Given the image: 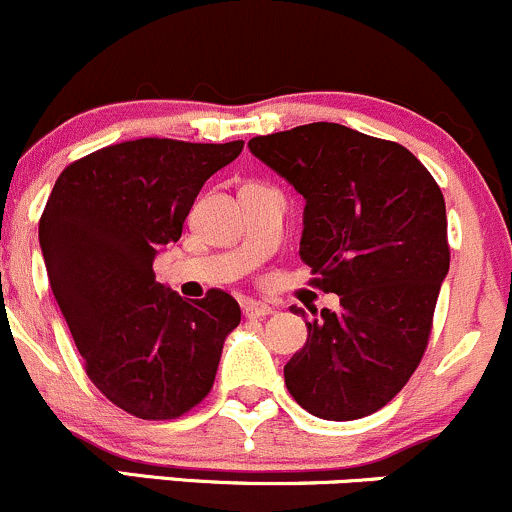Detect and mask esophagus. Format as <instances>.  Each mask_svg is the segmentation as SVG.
Returning a JSON list of instances; mask_svg holds the SVG:
<instances>
[{
    "label": "esophagus",
    "instance_id": "1",
    "mask_svg": "<svg viewBox=\"0 0 512 512\" xmlns=\"http://www.w3.org/2000/svg\"><path fill=\"white\" fill-rule=\"evenodd\" d=\"M242 314H245L247 319H265V316L274 314V309L270 304H265V301L247 299L245 304H242Z\"/></svg>",
    "mask_w": 512,
    "mask_h": 512
}]
</instances>
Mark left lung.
Masks as SVG:
<instances>
[{
    "label": "left lung",
    "instance_id": "left-lung-1",
    "mask_svg": "<svg viewBox=\"0 0 512 512\" xmlns=\"http://www.w3.org/2000/svg\"><path fill=\"white\" fill-rule=\"evenodd\" d=\"M247 147L306 198L299 257L311 284L341 299L306 324L304 348L284 365L289 395L331 422L368 417L427 351L451 257L441 188L410 149L336 122Z\"/></svg>",
    "mask_w": 512,
    "mask_h": 512
}]
</instances>
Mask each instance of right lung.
Here are the masks:
<instances>
[{
    "label": "right lung",
    "instance_id": "right-lung-1",
    "mask_svg": "<svg viewBox=\"0 0 512 512\" xmlns=\"http://www.w3.org/2000/svg\"><path fill=\"white\" fill-rule=\"evenodd\" d=\"M242 144H110L68 164L41 213L48 282L85 373L139 419H176L203 402L225 336L240 324L230 294L211 289L186 301L161 287L152 265L181 238L201 186Z\"/></svg>",
    "mask_w": 512,
    "mask_h": 512
}]
</instances>
